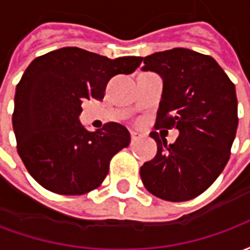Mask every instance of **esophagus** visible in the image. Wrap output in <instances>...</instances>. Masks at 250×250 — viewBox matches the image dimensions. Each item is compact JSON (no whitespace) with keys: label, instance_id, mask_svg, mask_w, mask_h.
Returning a JSON list of instances; mask_svg holds the SVG:
<instances>
[{"label":"esophagus","instance_id":"obj_1","mask_svg":"<svg viewBox=\"0 0 250 250\" xmlns=\"http://www.w3.org/2000/svg\"><path fill=\"white\" fill-rule=\"evenodd\" d=\"M141 134H138V132H135V131H131V141L132 142H136L141 139Z\"/></svg>","mask_w":250,"mask_h":250}]
</instances>
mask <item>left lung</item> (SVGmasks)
Returning <instances> with one entry per match:
<instances>
[{"label":"left lung","instance_id":"obj_1","mask_svg":"<svg viewBox=\"0 0 250 250\" xmlns=\"http://www.w3.org/2000/svg\"><path fill=\"white\" fill-rule=\"evenodd\" d=\"M143 71L163 79L162 100L155 130L177 128L173 145L155 139L157 155L141 167L145 188L170 202L188 201L202 194L222 173L236 136V88L213 57L174 48L142 57Z\"/></svg>","mask_w":250,"mask_h":250}]
</instances>
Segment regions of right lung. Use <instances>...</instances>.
<instances>
[{
	"label": "right lung",
	"mask_w": 250,
	"mask_h": 250,
	"mask_svg": "<svg viewBox=\"0 0 250 250\" xmlns=\"http://www.w3.org/2000/svg\"><path fill=\"white\" fill-rule=\"evenodd\" d=\"M142 57L111 60L76 46L36 57L16 88L12 116L17 151L36 182L52 193L82 195L103 184L109 161L128 147L125 125L89 132L79 122L84 100L104 98L115 75H130Z\"/></svg>",
	"instance_id": "right-lung-1"
}]
</instances>
